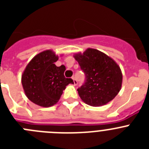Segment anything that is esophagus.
I'll list each match as a JSON object with an SVG mask.
<instances>
[{
    "label": "esophagus",
    "instance_id": "esophagus-1",
    "mask_svg": "<svg viewBox=\"0 0 149 149\" xmlns=\"http://www.w3.org/2000/svg\"><path fill=\"white\" fill-rule=\"evenodd\" d=\"M72 80H73V81H74V86H77V80H76V79H75V77H74L73 76V77H72Z\"/></svg>",
    "mask_w": 149,
    "mask_h": 149
}]
</instances>
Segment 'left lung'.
I'll use <instances>...</instances> for the list:
<instances>
[{
    "instance_id": "obj_1",
    "label": "left lung",
    "mask_w": 149,
    "mask_h": 149,
    "mask_svg": "<svg viewBox=\"0 0 149 149\" xmlns=\"http://www.w3.org/2000/svg\"><path fill=\"white\" fill-rule=\"evenodd\" d=\"M74 57L86 75V82L77 89L79 96L86 104L100 107L113 99L120 91L122 74L119 65L104 53L87 48Z\"/></svg>"
}]
</instances>
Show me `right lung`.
I'll return each mask as SVG.
<instances>
[{"mask_svg":"<svg viewBox=\"0 0 149 149\" xmlns=\"http://www.w3.org/2000/svg\"><path fill=\"white\" fill-rule=\"evenodd\" d=\"M58 59L52 50H46L36 55L22 74L24 93L36 104L44 107L56 104L67 85L74 84L72 79L64 76L65 65L54 64Z\"/></svg>","mask_w":149,"mask_h":149,"instance_id":"add662e5","label":"right lung"}]
</instances>
